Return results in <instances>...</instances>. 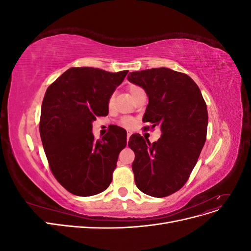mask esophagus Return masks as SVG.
Returning a JSON list of instances; mask_svg holds the SVG:
<instances>
[{
  "label": "esophagus",
  "instance_id": "34e87169",
  "mask_svg": "<svg viewBox=\"0 0 251 251\" xmlns=\"http://www.w3.org/2000/svg\"><path fill=\"white\" fill-rule=\"evenodd\" d=\"M131 135H132V132H127V134H126V139H127V141H128V139H130Z\"/></svg>",
  "mask_w": 251,
  "mask_h": 251
}]
</instances>
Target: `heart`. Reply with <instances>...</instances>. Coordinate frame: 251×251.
<instances>
[{
  "instance_id": "b5f03b06",
  "label": "heart",
  "mask_w": 251,
  "mask_h": 251,
  "mask_svg": "<svg viewBox=\"0 0 251 251\" xmlns=\"http://www.w3.org/2000/svg\"><path fill=\"white\" fill-rule=\"evenodd\" d=\"M127 90H128V92H130V94L133 97L136 93L139 92V91L142 90V89L140 87H138L137 85H133V83H131V85L127 86ZM113 100H114V96L111 95L110 98H109V105H111L113 103ZM120 124H121V126H124L126 128H131L133 126V125H134V120L132 118H130V117H124L123 119L120 120Z\"/></svg>"
}]
</instances>
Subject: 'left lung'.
<instances>
[{
	"instance_id": "8db88e82",
	"label": "left lung",
	"mask_w": 251,
	"mask_h": 251,
	"mask_svg": "<svg viewBox=\"0 0 251 251\" xmlns=\"http://www.w3.org/2000/svg\"><path fill=\"white\" fill-rule=\"evenodd\" d=\"M127 79L149 96L143 123L161 130V137L153 143L139 134L130 137L136 186L156 198L168 197L186 183L198 161L206 140V103L188 75L169 68L131 72Z\"/></svg>"
}]
</instances>
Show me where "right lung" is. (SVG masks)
Returning a JSON list of instances; mask_svg holds the SVG:
<instances>
[{"instance_id": "1", "label": "right lung", "mask_w": 251, "mask_h": 251, "mask_svg": "<svg viewBox=\"0 0 251 251\" xmlns=\"http://www.w3.org/2000/svg\"><path fill=\"white\" fill-rule=\"evenodd\" d=\"M128 71L70 68L48 87L40 119V134L53 176L68 192L89 197L112 182L126 133L115 126L95 140L92 123L107 116L109 98Z\"/></svg>"}]
</instances>
